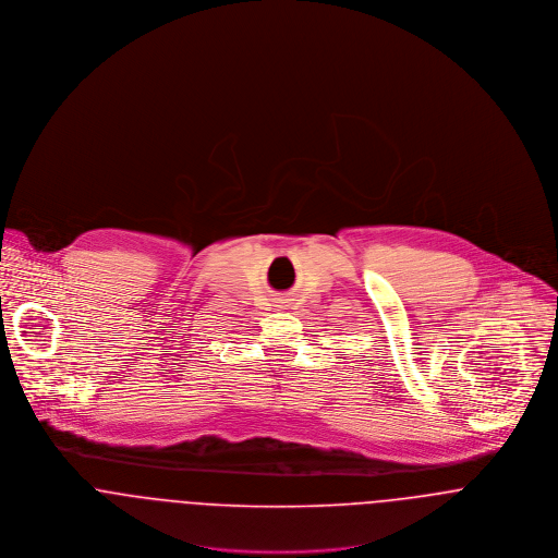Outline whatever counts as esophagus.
<instances>
[{
  "instance_id": "esophagus-1",
  "label": "esophagus",
  "mask_w": 558,
  "mask_h": 558,
  "mask_svg": "<svg viewBox=\"0 0 558 558\" xmlns=\"http://www.w3.org/2000/svg\"><path fill=\"white\" fill-rule=\"evenodd\" d=\"M282 304H287V302H284V300H282Z\"/></svg>"
}]
</instances>
